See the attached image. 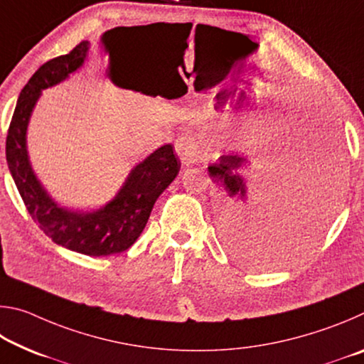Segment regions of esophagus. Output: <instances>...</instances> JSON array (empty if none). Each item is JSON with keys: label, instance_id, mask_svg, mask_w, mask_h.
<instances>
[{"label": "esophagus", "instance_id": "1", "mask_svg": "<svg viewBox=\"0 0 364 364\" xmlns=\"http://www.w3.org/2000/svg\"><path fill=\"white\" fill-rule=\"evenodd\" d=\"M175 149L178 157L181 160V165L184 167H189V165L196 164L199 160V144L194 136H181L176 139Z\"/></svg>", "mask_w": 364, "mask_h": 364}]
</instances>
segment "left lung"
<instances>
[{
  "instance_id": "1",
  "label": "left lung",
  "mask_w": 364,
  "mask_h": 364,
  "mask_svg": "<svg viewBox=\"0 0 364 364\" xmlns=\"http://www.w3.org/2000/svg\"><path fill=\"white\" fill-rule=\"evenodd\" d=\"M326 167L308 194L304 207L287 220L273 221L263 213L258 188L249 189L241 175L249 160L221 156L208 165V175L218 189L221 241L239 260L254 268H276L299 260L326 231L334 212L342 175V147L334 132H316Z\"/></svg>"
}]
</instances>
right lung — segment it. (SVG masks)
Instances as JSON below:
<instances>
[{"label": "right lung", "mask_w": 364, "mask_h": 364, "mask_svg": "<svg viewBox=\"0 0 364 364\" xmlns=\"http://www.w3.org/2000/svg\"><path fill=\"white\" fill-rule=\"evenodd\" d=\"M90 53L82 41L65 56L48 60L21 91L6 138V160L23 204L41 231L58 245L90 257L114 255L130 249L146 228L159 196L180 171L173 146L165 144L134 165L107 204L95 210H73L58 204L36 176L27 149L30 117L43 90L63 83L80 70Z\"/></svg>", "instance_id": "add662e5"}]
</instances>
